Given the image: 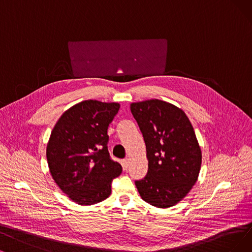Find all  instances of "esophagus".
<instances>
[{
    "label": "esophagus",
    "mask_w": 252,
    "mask_h": 252,
    "mask_svg": "<svg viewBox=\"0 0 252 252\" xmlns=\"http://www.w3.org/2000/svg\"><path fill=\"white\" fill-rule=\"evenodd\" d=\"M122 164H123V168H124V169H127V167L129 166V159H128V158L124 159V160L122 161Z\"/></svg>",
    "instance_id": "34e87169"
}]
</instances>
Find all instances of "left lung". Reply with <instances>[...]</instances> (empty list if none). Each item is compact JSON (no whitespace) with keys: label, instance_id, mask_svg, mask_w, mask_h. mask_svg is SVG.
Returning <instances> with one entry per match:
<instances>
[{"label":"left lung","instance_id":"1","mask_svg":"<svg viewBox=\"0 0 252 252\" xmlns=\"http://www.w3.org/2000/svg\"><path fill=\"white\" fill-rule=\"evenodd\" d=\"M142 131L149 161L146 177L135 181L145 202L173 207L197 181L202 151L192 125L182 109L158 99L130 104Z\"/></svg>","mask_w":252,"mask_h":252}]
</instances>
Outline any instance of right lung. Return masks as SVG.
<instances>
[{"label": "right lung", "mask_w": 252, "mask_h": 252, "mask_svg": "<svg viewBox=\"0 0 252 252\" xmlns=\"http://www.w3.org/2000/svg\"><path fill=\"white\" fill-rule=\"evenodd\" d=\"M120 104L85 100L58 120L50 134L46 158L57 185L73 202L94 205L112 192L122 166L109 156L107 128Z\"/></svg>", "instance_id": "1"}]
</instances>
